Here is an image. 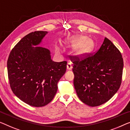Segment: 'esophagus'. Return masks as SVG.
<instances>
[{"instance_id":"obj_1","label":"esophagus","mask_w":130,"mask_h":130,"mask_svg":"<svg viewBox=\"0 0 130 130\" xmlns=\"http://www.w3.org/2000/svg\"><path fill=\"white\" fill-rule=\"evenodd\" d=\"M72 68V65L71 62H68L67 64V69L68 70H71Z\"/></svg>"}]
</instances>
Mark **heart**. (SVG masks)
Instances as JSON below:
<instances>
[{
  "label": "heart",
  "instance_id": "1",
  "mask_svg": "<svg viewBox=\"0 0 130 130\" xmlns=\"http://www.w3.org/2000/svg\"><path fill=\"white\" fill-rule=\"evenodd\" d=\"M68 43L71 46L76 45L75 53L77 55H85L92 51L94 47L93 41L91 39H86L84 36H73L68 41ZM55 51L59 53L61 51L59 46H55Z\"/></svg>",
  "mask_w": 130,
  "mask_h": 130
}]
</instances>
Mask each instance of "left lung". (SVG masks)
<instances>
[{
  "mask_svg": "<svg viewBox=\"0 0 130 130\" xmlns=\"http://www.w3.org/2000/svg\"><path fill=\"white\" fill-rule=\"evenodd\" d=\"M75 89L81 101L95 107L108 101L120 88L123 69L121 54L105 37L96 53L79 58L71 56Z\"/></svg>",
  "mask_w": 130,
  "mask_h": 130,
  "instance_id": "1",
  "label": "left lung"
}]
</instances>
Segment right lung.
I'll return each mask as SVG.
<instances>
[{
  "label": "right lung",
  "instance_id": "obj_1",
  "mask_svg": "<svg viewBox=\"0 0 130 130\" xmlns=\"http://www.w3.org/2000/svg\"><path fill=\"white\" fill-rule=\"evenodd\" d=\"M47 31H37L24 37L10 53L7 67L10 88L28 105L42 107L52 101L57 84L65 74L67 61H52L49 50L39 45Z\"/></svg>",
  "mask_w": 130,
  "mask_h": 130
}]
</instances>
